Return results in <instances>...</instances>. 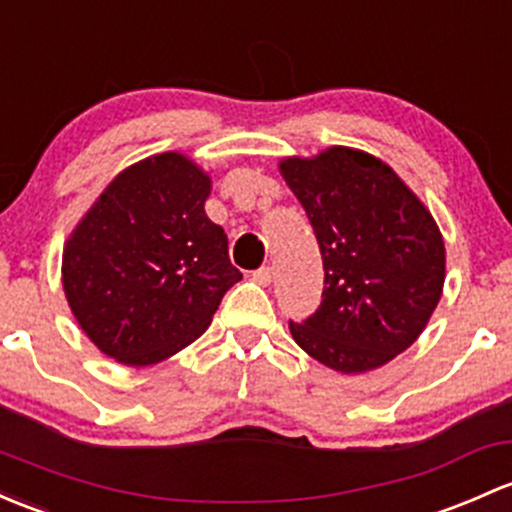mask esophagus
<instances>
[{"label": "esophagus", "mask_w": 512, "mask_h": 512, "mask_svg": "<svg viewBox=\"0 0 512 512\" xmlns=\"http://www.w3.org/2000/svg\"><path fill=\"white\" fill-rule=\"evenodd\" d=\"M272 277H274L272 267H260V270L252 274V279H255L257 284H262V287H267V284L272 282Z\"/></svg>", "instance_id": "1"}]
</instances>
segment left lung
I'll use <instances>...</instances> for the list:
<instances>
[{
    "label": "left lung",
    "mask_w": 512,
    "mask_h": 512,
    "mask_svg": "<svg viewBox=\"0 0 512 512\" xmlns=\"http://www.w3.org/2000/svg\"><path fill=\"white\" fill-rule=\"evenodd\" d=\"M324 260L321 306L294 341L338 373H365L412 346L437 309L446 252L432 213L373 154L331 147L279 161Z\"/></svg>",
    "instance_id": "obj_1"
}]
</instances>
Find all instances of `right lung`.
Masks as SVG:
<instances>
[{"mask_svg":"<svg viewBox=\"0 0 512 512\" xmlns=\"http://www.w3.org/2000/svg\"><path fill=\"white\" fill-rule=\"evenodd\" d=\"M211 176L179 152L127 166L83 215L63 250V292L102 353L144 368L211 326L242 274L228 235L206 215Z\"/></svg>","mask_w":512,"mask_h":512,"instance_id":"obj_1","label":"right lung"}]
</instances>
